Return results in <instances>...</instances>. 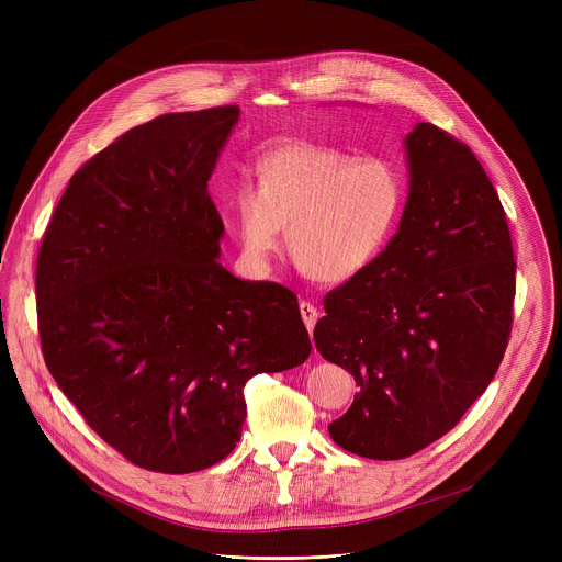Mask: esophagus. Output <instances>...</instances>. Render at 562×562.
I'll use <instances>...</instances> for the list:
<instances>
[{"label":"esophagus","instance_id":"esophagus-1","mask_svg":"<svg viewBox=\"0 0 562 562\" xmlns=\"http://www.w3.org/2000/svg\"><path fill=\"white\" fill-rule=\"evenodd\" d=\"M300 315H302L304 325H306V329H308V334H311L313 327H315V323H317V308H315V304L308 302V300H302V302H300Z\"/></svg>","mask_w":562,"mask_h":562}]
</instances>
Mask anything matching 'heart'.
<instances>
[{
    "instance_id": "heart-1",
    "label": "heart",
    "mask_w": 562,
    "mask_h": 562,
    "mask_svg": "<svg viewBox=\"0 0 562 562\" xmlns=\"http://www.w3.org/2000/svg\"><path fill=\"white\" fill-rule=\"evenodd\" d=\"M405 204L397 169L378 155L293 142L267 153L256 187L233 195L235 233L249 262L262 265L280 247L317 282H347L384 251Z\"/></svg>"
}]
</instances>
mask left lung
Segmentation results:
<instances>
[{
    "instance_id": "left-lung-1",
    "label": "left lung",
    "mask_w": 562,
    "mask_h": 562,
    "mask_svg": "<svg viewBox=\"0 0 562 562\" xmlns=\"http://www.w3.org/2000/svg\"><path fill=\"white\" fill-rule=\"evenodd\" d=\"M409 200L389 247L325 295L313 342L360 391L329 425L342 449L400 460L451 431L512 336L516 260L501 198L471 148L420 122Z\"/></svg>"
}]
</instances>
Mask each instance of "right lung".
Instances as JSON below:
<instances>
[{"label":"right lung","instance_id":"obj_1","mask_svg":"<svg viewBox=\"0 0 562 562\" xmlns=\"http://www.w3.org/2000/svg\"><path fill=\"white\" fill-rule=\"evenodd\" d=\"M237 115L167 113L126 131L75 171L40 247L44 362L87 425L148 471L226 458L247 382L311 353L291 289L217 262L206 182Z\"/></svg>","mask_w":562,"mask_h":562}]
</instances>
